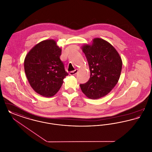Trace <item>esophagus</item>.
<instances>
[{
  "label": "esophagus",
  "instance_id": "1",
  "mask_svg": "<svg viewBox=\"0 0 152 152\" xmlns=\"http://www.w3.org/2000/svg\"><path fill=\"white\" fill-rule=\"evenodd\" d=\"M78 72V70L77 69H75V71H71L69 72V75H75Z\"/></svg>",
  "mask_w": 152,
  "mask_h": 152
}]
</instances>
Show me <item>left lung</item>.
<instances>
[{
	"mask_svg": "<svg viewBox=\"0 0 152 152\" xmlns=\"http://www.w3.org/2000/svg\"><path fill=\"white\" fill-rule=\"evenodd\" d=\"M91 72L86 83L80 85L82 92L91 99L109 94L115 87L121 75L122 60L116 49L108 42L95 38L92 45L83 47Z\"/></svg>",
	"mask_w": 152,
	"mask_h": 152,
	"instance_id": "1",
	"label": "left lung"
}]
</instances>
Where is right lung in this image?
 I'll list each match as a JSON object with an SVG mask.
<instances>
[{
	"label": "right lung",
	"mask_w": 152,
	"mask_h": 152,
	"mask_svg": "<svg viewBox=\"0 0 152 152\" xmlns=\"http://www.w3.org/2000/svg\"><path fill=\"white\" fill-rule=\"evenodd\" d=\"M61 49L54 40H45L36 44L24 59V71L33 89L43 96L56 94L68 73L60 60Z\"/></svg>",
	"instance_id": "add662e5"
}]
</instances>
